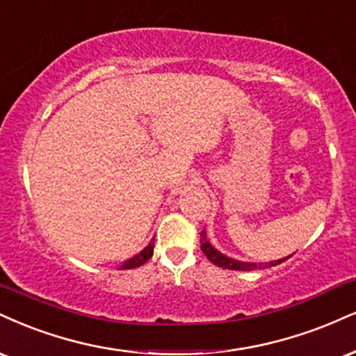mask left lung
Segmentation results:
<instances>
[{
  "mask_svg": "<svg viewBox=\"0 0 356 356\" xmlns=\"http://www.w3.org/2000/svg\"><path fill=\"white\" fill-rule=\"evenodd\" d=\"M200 248H202L205 257H207V259L211 260L213 265H217V267H222V268H227V270L248 272V270H257V268H268V267H275V265L285 262L286 259H290V255H289V257H284V259L272 260V262H265V264L264 262H260V264L242 262V260L230 259V257L222 254V252H219L216 247L212 245L211 241L207 238V234H205V230L200 232Z\"/></svg>",
  "mask_w": 356,
  "mask_h": 356,
  "instance_id": "left-lung-1",
  "label": "left lung"
}]
</instances>
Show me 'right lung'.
Segmentation results:
<instances>
[{"mask_svg": "<svg viewBox=\"0 0 356 356\" xmlns=\"http://www.w3.org/2000/svg\"><path fill=\"white\" fill-rule=\"evenodd\" d=\"M152 254H154V238H152L151 242H149V245L145 247L144 250L140 252V254H137V255L132 257V259L126 260V262H124L119 268H121V270H129V268L140 267V265L145 264L149 259H151Z\"/></svg>", "mask_w": 356, "mask_h": 356, "instance_id": "right-lung-1", "label": "right lung"}]
</instances>
